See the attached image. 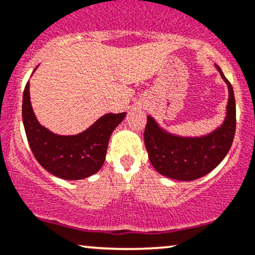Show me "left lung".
<instances>
[{"instance_id": "1", "label": "left lung", "mask_w": 255, "mask_h": 255, "mask_svg": "<svg viewBox=\"0 0 255 255\" xmlns=\"http://www.w3.org/2000/svg\"><path fill=\"white\" fill-rule=\"evenodd\" d=\"M215 67L228 85V103L226 119L215 130L202 136H179L168 133L157 124L151 115L147 116L145 146L153 167L171 179L195 180L215 168L231 149L236 127L235 97L233 87L219 65Z\"/></svg>"}]
</instances>
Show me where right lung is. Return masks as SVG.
Wrapping results in <instances>:
<instances>
[{
  "mask_svg": "<svg viewBox=\"0 0 255 255\" xmlns=\"http://www.w3.org/2000/svg\"><path fill=\"white\" fill-rule=\"evenodd\" d=\"M126 113L106 114L76 135H58L39 124L33 112L29 82L23 91L22 120L33 154L46 171L66 180L93 176L102 167L110 135Z\"/></svg>",
  "mask_w": 255,
  "mask_h": 255,
  "instance_id": "obj_1",
  "label": "right lung"
}]
</instances>
